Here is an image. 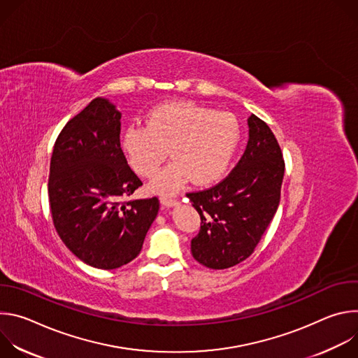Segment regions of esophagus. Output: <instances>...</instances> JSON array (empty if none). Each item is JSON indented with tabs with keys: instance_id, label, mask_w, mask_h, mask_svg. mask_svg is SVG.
<instances>
[{
	"instance_id": "34e87169",
	"label": "esophagus",
	"mask_w": 358,
	"mask_h": 358,
	"mask_svg": "<svg viewBox=\"0 0 358 358\" xmlns=\"http://www.w3.org/2000/svg\"><path fill=\"white\" fill-rule=\"evenodd\" d=\"M160 202L163 203L164 207H174V206H177V203H178V199L173 198L170 195H162L160 196Z\"/></svg>"
}]
</instances>
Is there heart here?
<instances>
[{"label":"heart","instance_id":"1","mask_svg":"<svg viewBox=\"0 0 358 358\" xmlns=\"http://www.w3.org/2000/svg\"><path fill=\"white\" fill-rule=\"evenodd\" d=\"M239 120L194 101H169L152 108L145 126H130L122 137V148L130 167L143 177L156 174L170 156L173 162L150 182V189L170 194L191 177L207 185L224 176L241 143Z\"/></svg>","mask_w":358,"mask_h":358}]
</instances>
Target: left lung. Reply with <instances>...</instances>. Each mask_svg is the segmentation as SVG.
Returning a JSON list of instances; mask_svg holds the SVG:
<instances>
[{
  "label": "left lung",
  "instance_id": "1",
  "mask_svg": "<svg viewBox=\"0 0 358 358\" xmlns=\"http://www.w3.org/2000/svg\"><path fill=\"white\" fill-rule=\"evenodd\" d=\"M248 126V145L235 169L217 185L187 194L201 217L191 253L210 269H228L249 258L279 207L282 150L258 116L252 115Z\"/></svg>",
  "mask_w": 358,
  "mask_h": 358
}]
</instances>
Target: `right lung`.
<instances>
[{"mask_svg": "<svg viewBox=\"0 0 358 358\" xmlns=\"http://www.w3.org/2000/svg\"><path fill=\"white\" fill-rule=\"evenodd\" d=\"M120 119L108 99H93L59 133L48 180L62 242L82 262L105 271L137 257L160 208L157 196L126 199L143 182L120 147Z\"/></svg>", "mask_w": 358, "mask_h": 358, "instance_id": "add662e5", "label": "right lung"}]
</instances>
